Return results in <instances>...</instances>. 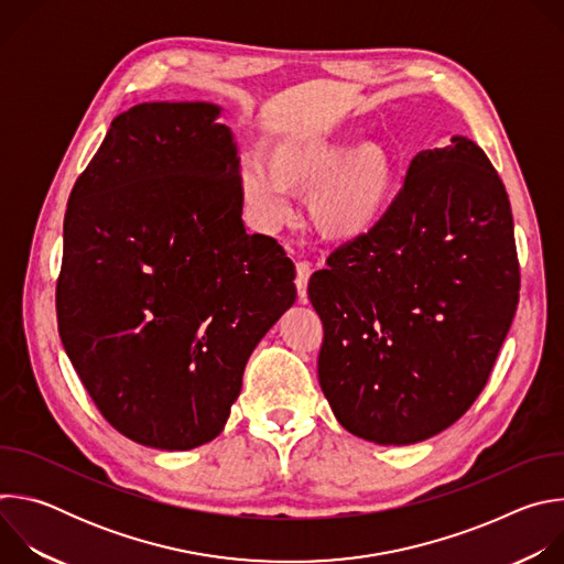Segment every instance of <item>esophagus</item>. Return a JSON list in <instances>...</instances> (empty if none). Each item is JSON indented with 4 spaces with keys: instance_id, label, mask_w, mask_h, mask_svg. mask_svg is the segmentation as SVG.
I'll return each mask as SVG.
<instances>
[{
    "instance_id": "34e87169",
    "label": "esophagus",
    "mask_w": 564,
    "mask_h": 564,
    "mask_svg": "<svg viewBox=\"0 0 564 564\" xmlns=\"http://www.w3.org/2000/svg\"><path fill=\"white\" fill-rule=\"evenodd\" d=\"M310 274H312V265L301 261L296 263V292H299V303H307V281H310Z\"/></svg>"
}]
</instances>
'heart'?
<instances>
[{"label":"heart","instance_id":"b5f03b06","mask_svg":"<svg viewBox=\"0 0 564 564\" xmlns=\"http://www.w3.org/2000/svg\"><path fill=\"white\" fill-rule=\"evenodd\" d=\"M352 133L292 135L238 165V187L254 223L274 231L292 216L290 192H310L314 229L333 243L368 236L383 218L397 181L392 151L377 140L352 147Z\"/></svg>","mask_w":564,"mask_h":564}]
</instances>
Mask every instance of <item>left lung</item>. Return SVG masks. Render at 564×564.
I'll list each match as a JSON object with an SVG mask.
<instances>
[{"instance_id": "obj_1", "label": "left lung", "mask_w": 564, "mask_h": 564, "mask_svg": "<svg viewBox=\"0 0 564 564\" xmlns=\"http://www.w3.org/2000/svg\"><path fill=\"white\" fill-rule=\"evenodd\" d=\"M507 189L473 140L420 151L381 223L310 276L318 383L352 435L406 446L487 386L518 307Z\"/></svg>"}]
</instances>
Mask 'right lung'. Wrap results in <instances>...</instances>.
Here are the masks:
<instances>
[{
  "instance_id": "right-lung-1",
  "label": "right lung",
  "mask_w": 564,
  "mask_h": 564,
  "mask_svg": "<svg viewBox=\"0 0 564 564\" xmlns=\"http://www.w3.org/2000/svg\"><path fill=\"white\" fill-rule=\"evenodd\" d=\"M218 116L212 102L120 113L64 216V350L102 417L160 451L225 429L252 350L296 299L283 248L246 231Z\"/></svg>"
}]
</instances>
